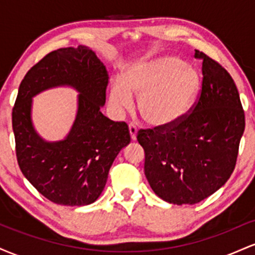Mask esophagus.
<instances>
[{
	"instance_id": "esophagus-1",
	"label": "esophagus",
	"mask_w": 255,
	"mask_h": 255,
	"mask_svg": "<svg viewBox=\"0 0 255 255\" xmlns=\"http://www.w3.org/2000/svg\"><path fill=\"white\" fill-rule=\"evenodd\" d=\"M129 135H130V139L131 141H135L136 140V134H137V129L136 127L134 125H129Z\"/></svg>"
}]
</instances>
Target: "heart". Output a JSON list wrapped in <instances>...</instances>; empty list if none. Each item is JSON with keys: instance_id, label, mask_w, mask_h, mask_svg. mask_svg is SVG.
Listing matches in <instances>:
<instances>
[{"instance_id": "1", "label": "heart", "mask_w": 255, "mask_h": 255, "mask_svg": "<svg viewBox=\"0 0 255 255\" xmlns=\"http://www.w3.org/2000/svg\"><path fill=\"white\" fill-rule=\"evenodd\" d=\"M200 79L197 71L176 57L162 56L136 62L122 73L121 81L111 84L109 104L122 115L137 98V110L151 127L175 125L183 118L197 95Z\"/></svg>"}]
</instances>
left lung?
<instances>
[{
  "label": "left lung",
  "mask_w": 255,
  "mask_h": 255,
  "mask_svg": "<svg viewBox=\"0 0 255 255\" xmlns=\"http://www.w3.org/2000/svg\"><path fill=\"white\" fill-rule=\"evenodd\" d=\"M200 97L192 111L169 127L141 129L145 176L160 199L193 205L217 192L235 169L245 113L233 78L204 52Z\"/></svg>",
  "instance_id": "left-lung-1"
}]
</instances>
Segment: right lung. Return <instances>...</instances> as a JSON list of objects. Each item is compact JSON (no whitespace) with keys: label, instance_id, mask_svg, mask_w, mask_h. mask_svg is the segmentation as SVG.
Listing matches in <instances>:
<instances>
[{"label":"right lung","instance_id":"1","mask_svg":"<svg viewBox=\"0 0 255 255\" xmlns=\"http://www.w3.org/2000/svg\"><path fill=\"white\" fill-rule=\"evenodd\" d=\"M105 66L83 45L58 49L27 72L11 114L20 170L40 194L64 206L95 203L103 192L110 166L130 142L128 126L102 114L108 86ZM79 93L71 130L58 142H46L31 122L32 98L54 87Z\"/></svg>","mask_w":255,"mask_h":255}]
</instances>
